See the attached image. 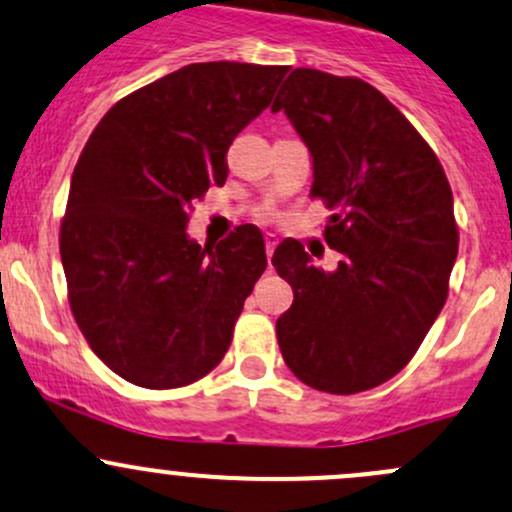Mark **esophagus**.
<instances>
[{
  "label": "esophagus",
  "mask_w": 512,
  "mask_h": 512,
  "mask_svg": "<svg viewBox=\"0 0 512 512\" xmlns=\"http://www.w3.org/2000/svg\"><path fill=\"white\" fill-rule=\"evenodd\" d=\"M265 247H267V260H272L274 247H277V238H274V235H267V238H265Z\"/></svg>",
  "instance_id": "34e87169"
}]
</instances>
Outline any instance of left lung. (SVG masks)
<instances>
[{
	"mask_svg": "<svg viewBox=\"0 0 512 512\" xmlns=\"http://www.w3.org/2000/svg\"><path fill=\"white\" fill-rule=\"evenodd\" d=\"M284 110L314 159L311 198L331 211L324 240L336 272L284 240L272 265L294 289L277 319L284 363L314 390L353 395L400 373L449 297L459 252L454 196L412 122L351 75L294 68Z\"/></svg>",
	"mask_w": 512,
	"mask_h": 512,
	"instance_id": "1",
	"label": "left lung"
}]
</instances>
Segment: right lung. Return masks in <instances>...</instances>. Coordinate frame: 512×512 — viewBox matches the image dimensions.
Wrapping results in <instances>:
<instances>
[{
    "instance_id": "right-lung-1",
    "label": "right lung",
    "mask_w": 512,
    "mask_h": 512,
    "mask_svg": "<svg viewBox=\"0 0 512 512\" xmlns=\"http://www.w3.org/2000/svg\"><path fill=\"white\" fill-rule=\"evenodd\" d=\"M287 71L191 63L115 102L90 134L58 242L75 324L127 383L191 385L228 351L267 267L265 240L247 223L201 247L186 225L193 201L225 184L230 144Z\"/></svg>"
}]
</instances>
